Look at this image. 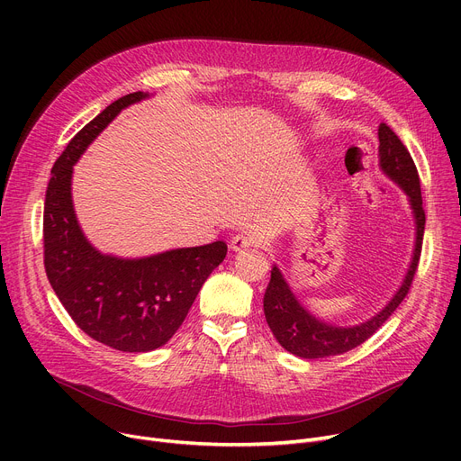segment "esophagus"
Wrapping results in <instances>:
<instances>
[{"mask_svg": "<svg viewBox=\"0 0 461 461\" xmlns=\"http://www.w3.org/2000/svg\"><path fill=\"white\" fill-rule=\"evenodd\" d=\"M256 243H258V240H256L252 235H249V233H239V235H235V237L231 239V250H233V252H243V250L254 247Z\"/></svg>", "mask_w": 461, "mask_h": 461, "instance_id": "1", "label": "esophagus"}]
</instances>
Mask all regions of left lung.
I'll list each match as a JSON object with an SVG mask.
<instances>
[{"mask_svg":"<svg viewBox=\"0 0 461 461\" xmlns=\"http://www.w3.org/2000/svg\"><path fill=\"white\" fill-rule=\"evenodd\" d=\"M377 134L381 172L389 179H393L405 192L407 202L411 205V212H413L415 218V249L413 256H411L409 269L393 299L386 303L375 316L358 325L340 327L323 321L313 316L310 310H306L294 294L292 285L284 278L282 271L276 265H273L271 282L263 297L265 320H267L278 344L285 351L294 353L301 358H325L332 355H342L360 346L362 342H366L402 304L417 273L426 224L419 172L413 158H411L409 151L405 149V145L393 132L391 127L381 123Z\"/></svg>","mask_w":461,"mask_h":461,"instance_id":"obj_1","label":"left lung"}]
</instances>
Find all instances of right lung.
Here are the masks:
<instances>
[{"instance_id": "obj_1", "label": "right lung", "mask_w": 461, "mask_h": 461, "mask_svg": "<svg viewBox=\"0 0 461 461\" xmlns=\"http://www.w3.org/2000/svg\"><path fill=\"white\" fill-rule=\"evenodd\" d=\"M121 96L75 136L52 167L44 202V269L68 316L93 340L125 353L164 346L185 321L207 276L226 258L224 240L145 258L96 250L72 205V166L121 110L148 99Z\"/></svg>"}]
</instances>
